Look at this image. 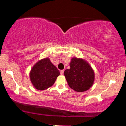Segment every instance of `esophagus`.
Returning a JSON list of instances; mask_svg holds the SVG:
<instances>
[{"label":"esophagus","instance_id":"34e87169","mask_svg":"<svg viewBox=\"0 0 126 126\" xmlns=\"http://www.w3.org/2000/svg\"><path fill=\"white\" fill-rule=\"evenodd\" d=\"M60 74L61 75H63V73H64V70H60Z\"/></svg>","mask_w":126,"mask_h":126}]
</instances>
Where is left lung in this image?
Wrapping results in <instances>:
<instances>
[{
  "mask_svg": "<svg viewBox=\"0 0 126 126\" xmlns=\"http://www.w3.org/2000/svg\"><path fill=\"white\" fill-rule=\"evenodd\" d=\"M69 69H66L64 75L68 85L77 92H84L93 85L95 74L93 69L83 59L72 58Z\"/></svg>",
  "mask_w": 126,
  "mask_h": 126,
  "instance_id": "obj_1",
  "label": "left lung"
}]
</instances>
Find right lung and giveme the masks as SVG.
I'll list each match as a JSON object with an SVG mask.
<instances>
[{
  "mask_svg": "<svg viewBox=\"0 0 126 126\" xmlns=\"http://www.w3.org/2000/svg\"><path fill=\"white\" fill-rule=\"evenodd\" d=\"M60 75L57 67L52 64L48 58L41 59L35 64L30 73L33 86L40 91L45 90L54 83Z\"/></svg>",
  "mask_w": 126,
  "mask_h": 126,
  "instance_id": "obj_1",
  "label": "right lung"
}]
</instances>
